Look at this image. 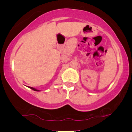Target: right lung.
Wrapping results in <instances>:
<instances>
[{
    "label": "right lung",
    "mask_w": 132,
    "mask_h": 132,
    "mask_svg": "<svg viewBox=\"0 0 132 132\" xmlns=\"http://www.w3.org/2000/svg\"><path fill=\"white\" fill-rule=\"evenodd\" d=\"M29 88H30V89H33V90H34V91H39V90H38V89H35V88H32V87H30V86H29Z\"/></svg>",
    "instance_id": "add662e5"
}]
</instances>
